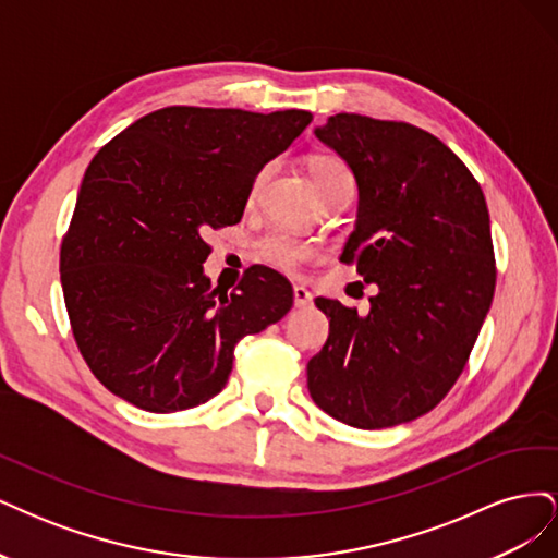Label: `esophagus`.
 <instances>
[{"label":"esophagus","mask_w":558,"mask_h":558,"mask_svg":"<svg viewBox=\"0 0 558 558\" xmlns=\"http://www.w3.org/2000/svg\"><path fill=\"white\" fill-rule=\"evenodd\" d=\"M293 302H295V307H310L312 293L305 289V286H293Z\"/></svg>","instance_id":"obj_1"}]
</instances>
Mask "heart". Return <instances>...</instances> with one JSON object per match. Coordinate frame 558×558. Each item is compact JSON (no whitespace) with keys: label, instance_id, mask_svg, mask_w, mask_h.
I'll return each instance as SVG.
<instances>
[{"label":"heart","instance_id":"b5f03b06","mask_svg":"<svg viewBox=\"0 0 558 558\" xmlns=\"http://www.w3.org/2000/svg\"><path fill=\"white\" fill-rule=\"evenodd\" d=\"M310 174H312L320 195L332 191L335 185L351 183V174L347 170V165L335 156H314L310 160ZM258 251H260V258L265 263H269L272 267H279V269H286V272L298 269L302 263H307L316 256L314 244H310L307 240L298 238L295 232L283 230V228H275L267 234H263V240L258 242Z\"/></svg>","mask_w":558,"mask_h":558}]
</instances>
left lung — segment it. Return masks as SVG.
I'll list each match as a JSON object with an SVG mask.
<instances>
[{
  "mask_svg": "<svg viewBox=\"0 0 558 558\" xmlns=\"http://www.w3.org/2000/svg\"><path fill=\"white\" fill-rule=\"evenodd\" d=\"M359 185L340 260L377 283L369 312L316 298L328 340L310 396L347 426L377 430L430 412L459 379L492 307V221L475 177L430 132L359 113L314 130Z\"/></svg>",
  "mask_w": 558,
  "mask_h": 558,
  "instance_id": "obj_1",
  "label": "left lung"
}]
</instances>
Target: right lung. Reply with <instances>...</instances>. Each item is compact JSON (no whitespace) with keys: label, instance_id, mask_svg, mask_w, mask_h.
Here are the masks:
<instances>
[{"label":"right lung","instance_id":"right-lung-1","mask_svg":"<svg viewBox=\"0 0 558 558\" xmlns=\"http://www.w3.org/2000/svg\"><path fill=\"white\" fill-rule=\"evenodd\" d=\"M312 123L302 109L165 107L134 121L88 165L60 248L76 347L118 398L170 414L226 386L234 347L293 305L286 277L248 267L211 291L205 234L242 221L263 167Z\"/></svg>","mask_w":558,"mask_h":558}]
</instances>
